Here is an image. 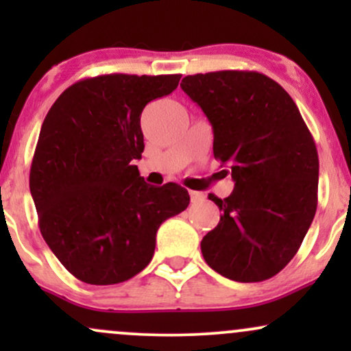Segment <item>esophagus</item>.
<instances>
[{"mask_svg": "<svg viewBox=\"0 0 351 351\" xmlns=\"http://www.w3.org/2000/svg\"><path fill=\"white\" fill-rule=\"evenodd\" d=\"M189 196H191V203H201L206 198L201 191H193V189H189Z\"/></svg>", "mask_w": 351, "mask_h": 351, "instance_id": "obj_1", "label": "esophagus"}]
</instances>
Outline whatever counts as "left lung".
Masks as SVG:
<instances>
[{"label": "left lung", "mask_w": 351, "mask_h": 351, "mask_svg": "<svg viewBox=\"0 0 351 351\" xmlns=\"http://www.w3.org/2000/svg\"><path fill=\"white\" fill-rule=\"evenodd\" d=\"M181 88L208 117L213 152L231 168L228 198L201 241L204 261L236 282L279 274L299 251L317 211V147L299 108L276 80L254 71L186 75Z\"/></svg>", "instance_id": "left-lung-1"}]
</instances>
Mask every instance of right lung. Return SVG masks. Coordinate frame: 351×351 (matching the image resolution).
Segmentation results:
<instances>
[{
    "label": "right lung",
    "instance_id": "right-lung-1",
    "mask_svg": "<svg viewBox=\"0 0 351 351\" xmlns=\"http://www.w3.org/2000/svg\"><path fill=\"white\" fill-rule=\"evenodd\" d=\"M180 77L79 80L44 119L29 173L39 229L60 264L86 284H119L143 271L160 224L188 208L186 189L150 186L135 165L145 148V106L171 94Z\"/></svg>",
    "mask_w": 351,
    "mask_h": 351
}]
</instances>
